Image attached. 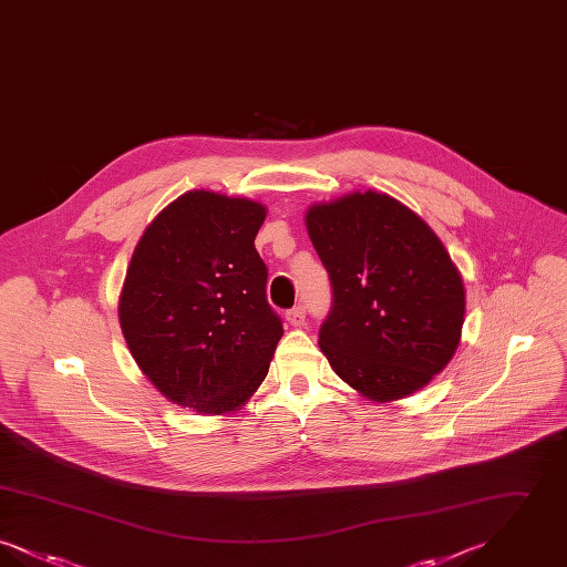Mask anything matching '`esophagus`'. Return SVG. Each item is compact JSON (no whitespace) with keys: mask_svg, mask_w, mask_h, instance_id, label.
<instances>
[{"mask_svg":"<svg viewBox=\"0 0 567 567\" xmlns=\"http://www.w3.org/2000/svg\"><path fill=\"white\" fill-rule=\"evenodd\" d=\"M287 321L293 327H303L306 324V308L303 306H296L287 312Z\"/></svg>","mask_w":567,"mask_h":567,"instance_id":"obj_1","label":"esophagus"}]
</instances>
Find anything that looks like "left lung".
Listing matches in <instances>:
<instances>
[{"mask_svg":"<svg viewBox=\"0 0 567 567\" xmlns=\"http://www.w3.org/2000/svg\"><path fill=\"white\" fill-rule=\"evenodd\" d=\"M306 227L333 289L319 333L333 372L378 404L430 384L465 315L461 274L432 227L372 189L310 206Z\"/></svg>","mask_w":567,"mask_h":567,"instance_id":"8db88e82","label":"left lung"}]
</instances>
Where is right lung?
<instances>
[{
  "mask_svg": "<svg viewBox=\"0 0 567 567\" xmlns=\"http://www.w3.org/2000/svg\"><path fill=\"white\" fill-rule=\"evenodd\" d=\"M266 206L187 190L135 246L118 323L155 389L199 414L238 410L268 377L282 323L255 248Z\"/></svg>",
  "mask_w": 567,
  "mask_h": 567,
  "instance_id": "obj_1",
  "label": "right lung"
}]
</instances>
